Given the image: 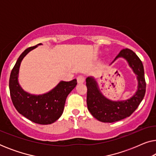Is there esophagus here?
<instances>
[{
    "label": "esophagus",
    "instance_id": "esophagus-1",
    "mask_svg": "<svg viewBox=\"0 0 156 156\" xmlns=\"http://www.w3.org/2000/svg\"><path fill=\"white\" fill-rule=\"evenodd\" d=\"M76 80H77V82L79 83V84H80V83H83L84 82V77L82 75H80L77 76Z\"/></svg>",
    "mask_w": 156,
    "mask_h": 156
}]
</instances>
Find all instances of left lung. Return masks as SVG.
I'll return each instance as SVG.
<instances>
[{
  "label": "left lung",
  "mask_w": 156,
  "mask_h": 156,
  "mask_svg": "<svg viewBox=\"0 0 156 156\" xmlns=\"http://www.w3.org/2000/svg\"><path fill=\"white\" fill-rule=\"evenodd\" d=\"M119 57L126 59L134 73L137 75L138 89L135 94L129 99L118 101H111L101 93L94 79L91 76L87 77V108L91 114L101 122L113 123L130 116L139 106L146 93V84L144 65L139 57L128 48L121 50L114 62Z\"/></svg>",
  "instance_id": "obj_1"
}]
</instances>
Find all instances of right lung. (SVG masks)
I'll list each match as a JSON object with an SVG mask.
<instances>
[{"label": "right lung", "instance_id": "obj_1", "mask_svg": "<svg viewBox=\"0 0 156 156\" xmlns=\"http://www.w3.org/2000/svg\"><path fill=\"white\" fill-rule=\"evenodd\" d=\"M40 44H42L26 49L18 57L10 73L9 89L12 104L20 114L34 123L47 125L62 116L66 99L77 82L76 79L69 82L61 81L50 91L42 95H33L23 91L18 81L20 63L30 51Z\"/></svg>", "mask_w": 156, "mask_h": 156}]
</instances>
